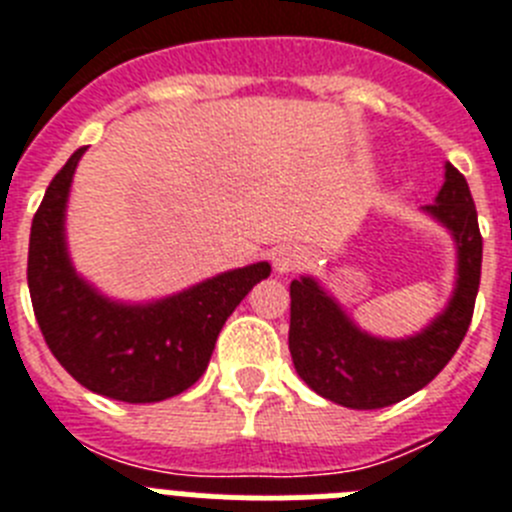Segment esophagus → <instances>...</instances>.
Segmentation results:
<instances>
[{"label": "esophagus", "instance_id": "obj_1", "mask_svg": "<svg viewBox=\"0 0 512 512\" xmlns=\"http://www.w3.org/2000/svg\"><path fill=\"white\" fill-rule=\"evenodd\" d=\"M271 264H274L277 274H289V271L300 269L305 264V251L297 243H282L271 253Z\"/></svg>", "mask_w": 512, "mask_h": 512}]
</instances>
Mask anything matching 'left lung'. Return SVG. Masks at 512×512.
<instances>
[{
	"label": "left lung",
	"instance_id": "obj_1",
	"mask_svg": "<svg viewBox=\"0 0 512 512\" xmlns=\"http://www.w3.org/2000/svg\"><path fill=\"white\" fill-rule=\"evenodd\" d=\"M423 212L454 235L456 287L446 310L415 336H369L312 277L289 284V354L302 382L325 400L354 410L395 405L423 390L467 336L482 274V235L467 179L451 164L436 202Z\"/></svg>",
	"mask_w": 512,
	"mask_h": 512
}]
</instances>
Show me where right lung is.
<instances>
[{
    "mask_svg": "<svg viewBox=\"0 0 512 512\" xmlns=\"http://www.w3.org/2000/svg\"><path fill=\"white\" fill-rule=\"evenodd\" d=\"M79 148L45 189L30 228L27 287L35 320L58 364L79 384L120 402H161L205 374L225 320L271 274L266 261L223 271L156 302L99 295L66 248V202Z\"/></svg>",
    "mask_w": 512,
    "mask_h": 512,
    "instance_id": "obj_1",
    "label": "right lung"
}]
</instances>
